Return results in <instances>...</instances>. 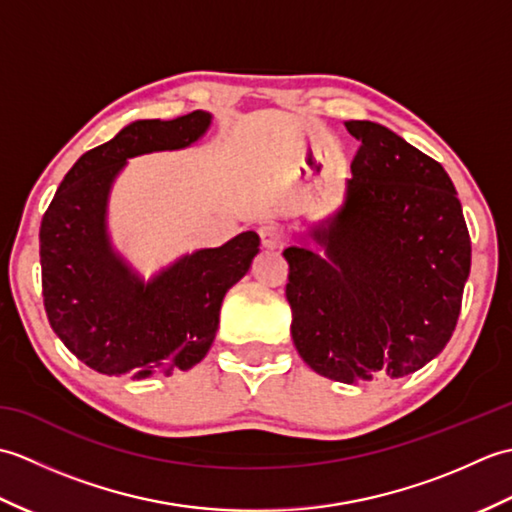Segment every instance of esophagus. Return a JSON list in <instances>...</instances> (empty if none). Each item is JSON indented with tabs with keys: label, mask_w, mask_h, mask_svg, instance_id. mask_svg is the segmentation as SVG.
I'll use <instances>...</instances> for the list:
<instances>
[{
	"label": "esophagus",
	"mask_w": 512,
	"mask_h": 512,
	"mask_svg": "<svg viewBox=\"0 0 512 512\" xmlns=\"http://www.w3.org/2000/svg\"><path fill=\"white\" fill-rule=\"evenodd\" d=\"M259 239H262V246L268 250H275L284 246V231L277 224H264L259 226Z\"/></svg>",
	"instance_id": "obj_1"
}]
</instances>
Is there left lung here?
Wrapping results in <instances>:
<instances>
[{"label":"left lung","instance_id":"obj_1","mask_svg":"<svg viewBox=\"0 0 512 512\" xmlns=\"http://www.w3.org/2000/svg\"><path fill=\"white\" fill-rule=\"evenodd\" d=\"M345 200L310 235L325 255L290 246L292 341L314 372L347 385L418 372L449 343L471 270V237L449 173L372 121Z\"/></svg>","mask_w":512,"mask_h":512}]
</instances>
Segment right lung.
Here are the masks:
<instances>
[{
	"label": "right lung",
	"instance_id": "right-lung-1",
	"mask_svg": "<svg viewBox=\"0 0 512 512\" xmlns=\"http://www.w3.org/2000/svg\"><path fill=\"white\" fill-rule=\"evenodd\" d=\"M211 114L136 121L90 149L65 173L39 228L43 306L54 334L94 372L147 378L187 372L209 352L228 288L259 253V235L239 233L143 281L107 235V198L127 158L184 149Z\"/></svg>",
	"mask_w": 512,
	"mask_h": 512
}]
</instances>
